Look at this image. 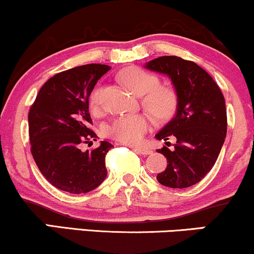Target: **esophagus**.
Returning <instances> with one entry per match:
<instances>
[{"label":"esophagus","mask_w":254,"mask_h":254,"mask_svg":"<svg viewBox=\"0 0 254 254\" xmlns=\"http://www.w3.org/2000/svg\"><path fill=\"white\" fill-rule=\"evenodd\" d=\"M133 150H135L136 152H138V154H140V155H144V156L152 154V150L150 148H148V146H135V148H133Z\"/></svg>","instance_id":"1"}]
</instances>
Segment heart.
<instances>
[{
  "instance_id": "heart-1",
  "label": "heart",
  "mask_w": 254,
  "mask_h": 254,
  "mask_svg": "<svg viewBox=\"0 0 254 254\" xmlns=\"http://www.w3.org/2000/svg\"><path fill=\"white\" fill-rule=\"evenodd\" d=\"M121 79L136 96H143V105L157 118H167L176 108V94L172 90L160 86L156 75L138 67H129L121 73ZM102 88L96 87L90 97L93 111L99 109ZM151 125V119L145 115L122 116L109 127L110 136L125 144H137L143 139Z\"/></svg>"
}]
</instances>
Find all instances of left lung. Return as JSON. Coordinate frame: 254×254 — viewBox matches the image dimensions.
<instances>
[{
    "label": "left lung",
    "instance_id": "1",
    "mask_svg": "<svg viewBox=\"0 0 254 254\" xmlns=\"http://www.w3.org/2000/svg\"><path fill=\"white\" fill-rule=\"evenodd\" d=\"M144 67L167 75L176 93L174 117L155 138L177 139L174 148L157 152L167 157V168L157 174V181L169 188H187L200 182L214 166L227 132L225 98L218 84L193 61L164 56Z\"/></svg>",
    "mask_w": 254,
    "mask_h": 254
}]
</instances>
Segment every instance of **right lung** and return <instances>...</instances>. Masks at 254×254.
Wrapping results in <instances>:
<instances>
[{
    "instance_id": "right-lung-1",
    "label": "right lung",
    "mask_w": 254,
    "mask_h": 254,
    "mask_svg": "<svg viewBox=\"0 0 254 254\" xmlns=\"http://www.w3.org/2000/svg\"><path fill=\"white\" fill-rule=\"evenodd\" d=\"M110 68L90 64L58 73L40 88L29 110V140L36 166L51 185L67 193H88L108 175L105 155L114 145L100 140L92 151H82L80 144L97 140L90 129L88 98Z\"/></svg>"
}]
</instances>
